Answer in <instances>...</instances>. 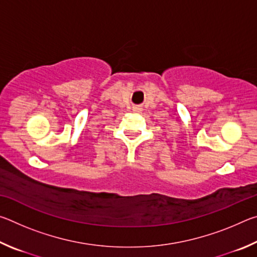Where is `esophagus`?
<instances>
[{
	"label": "esophagus",
	"instance_id": "34e87169",
	"mask_svg": "<svg viewBox=\"0 0 257 257\" xmlns=\"http://www.w3.org/2000/svg\"><path fill=\"white\" fill-rule=\"evenodd\" d=\"M138 110V107H136V108H135V111H137Z\"/></svg>",
	"mask_w": 257,
	"mask_h": 257
}]
</instances>
